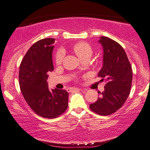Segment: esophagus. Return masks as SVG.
Here are the masks:
<instances>
[{
	"mask_svg": "<svg viewBox=\"0 0 150 150\" xmlns=\"http://www.w3.org/2000/svg\"><path fill=\"white\" fill-rule=\"evenodd\" d=\"M75 90H81V88H75V87H73V88H69L67 89V91H69V92H71L73 91H75Z\"/></svg>",
	"mask_w": 150,
	"mask_h": 150,
	"instance_id": "34e87169",
	"label": "esophagus"
}]
</instances>
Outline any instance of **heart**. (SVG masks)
<instances>
[{
  "label": "heart",
  "instance_id": "obj_1",
  "mask_svg": "<svg viewBox=\"0 0 150 150\" xmlns=\"http://www.w3.org/2000/svg\"><path fill=\"white\" fill-rule=\"evenodd\" d=\"M73 50L77 56L82 61L83 59H88L92 56L93 50L92 47L86 42H79L73 45ZM63 54L62 51H59L55 55V63L57 64H60L62 62Z\"/></svg>",
  "mask_w": 150,
  "mask_h": 150
}]
</instances>
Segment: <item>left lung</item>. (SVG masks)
<instances>
[{
  "label": "left lung",
  "instance_id": "left-lung-1",
  "mask_svg": "<svg viewBox=\"0 0 150 150\" xmlns=\"http://www.w3.org/2000/svg\"><path fill=\"white\" fill-rule=\"evenodd\" d=\"M98 42L103 47V65L98 76L105 81V91L99 93L91 110L97 115H110L120 109L130 93L132 69L125 51L121 45L107 37L101 36Z\"/></svg>",
  "mask_w": 150,
  "mask_h": 150
}]
</instances>
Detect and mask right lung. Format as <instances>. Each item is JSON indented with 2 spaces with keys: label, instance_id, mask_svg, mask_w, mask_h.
Returning <instances> with one entry per match:
<instances>
[{
  "label": "right lung",
  "instance_id": "1",
  "mask_svg": "<svg viewBox=\"0 0 150 150\" xmlns=\"http://www.w3.org/2000/svg\"><path fill=\"white\" fill-rule=\"evenodd\" d=\"M55 39L45 38L33 44L20 65L19 84L28 105L37 115L46 118L58 117L67 110L65 90H50L47 73L54 71L52 52Z\"/></svg>",
  "mask_w": 150,
  "mask_h": 150
}]
</instances>
